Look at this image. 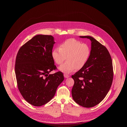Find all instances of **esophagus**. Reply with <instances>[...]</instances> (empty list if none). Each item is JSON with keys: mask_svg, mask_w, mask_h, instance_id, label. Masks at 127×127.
Listing matches in <instances>:
<instances>
[{"mask_svg": "<svg viewBox=\"0 0 127 127\" xmlns=\"http://www.w3.org/2000/svg\"><path fill=\"white\" fill-rule=\"evenodd\" d=\"M64 77H65V78H68L69 77V76L68 75H67V74H64Z\"/></svg>", "mask_w": 127, "mask_h": 127, "instance_id": "obj_1", "label": "esophagus"}]
</instances>
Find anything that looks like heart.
Here are the masks:
<instances>
[{
  "label": "heart",
  "mask_w": 127,
  "mask_h": 127,
  "mask_svg": "<svg viewBox=\"0 0 127 127\" xmlns=\"http://www.w3.org/2000/svg\"><path fill=\"white\" fill-rule=\"evenodd\" d=\"M90 55V46L74 38L66 40L60 45L59 49L55 48L51 52L53 60L58 65L61 64L66 57L67 61L59 67L60 71L65 74L83 68Z\"/></svg>",
  "instance_id": "obj_1"
}]
</instances>
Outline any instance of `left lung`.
Here are the masks:
<instances>
[{
	"mask_svg": "<svg viewBox=\"0 0 127 127\" xmlns=\"http://www.w3.org/2000/svg\"><path fill=\"white\" fill-rule=\"evenodd\" d=\"M80 37L91 40V55L84 67L71 76L75 82L71 94L77 103L92 108L102 101L110 89L113 78L112 61L108 49L94 37Z\"/></svg>",
	"mask_w": 127,
	"mask_h": 127,
	"instance_id": "left-lung-1",
	"label": "left lung"
}]
</instances>
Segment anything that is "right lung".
<instances>
[{
  "instance_id": "right-lung-1",
  "label": "right lung",
  "mask_w": 127,
  "mask_h": 127,
  "mask_svg": "<svg viewBox=\"0 0 127 127\" xmlns=\"http://www.w3.org/2000/svg\"><path fill=\"white\" fill-rule=\"evenodd\" d=\"M54 37L38 34L19 49L15 72L18 90L30 104L39 106L48 102L64 80L61 71L49 74L56 69L51 56Z\"/></svg>"
}]
</instances>
